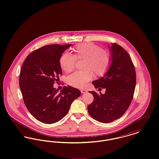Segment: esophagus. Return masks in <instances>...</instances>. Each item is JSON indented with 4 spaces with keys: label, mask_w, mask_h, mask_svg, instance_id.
I'll return each mask as SVG.
<instances>
[{
    "label": "esophagus",
    "mask_w": 159,
    "mask_h": 159,
    "mask_svg": "<svg viewBox=\"0 0 159 159\" xmlns=\"http://www.w3.org/2000/svg\"><path fill=\"white\" fill-rule=\"evenodd\" d=\"M80 92H81L82 93H86L87 91L86 89H80Z\"/></svg>",
    "instance_id": "34e87169"
}]
</instances>
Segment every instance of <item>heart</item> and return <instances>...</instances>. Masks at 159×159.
Listing matches in <instances>:
<instances>
[{
	"instance_id": "obj_1",
	"label": "heart",
	"mask_w": 159,
	"mask_h": 159,
	"mask_svg": "<svg viewBox=\"0 0 159 159\" xmlns=\"http://www.w3.org/2000/svg\"><path fill=\"white\" fill-rule=\"evenodd\" d=\"M74 53L64 52L61 57V67L66 73L75 69L77 60H83L82 71H76L68 76V84L82 88L95 76H104L110 68L112 57L110 52L93 43L78 44L73 48Z\"/></svg>"
}]
</instances>
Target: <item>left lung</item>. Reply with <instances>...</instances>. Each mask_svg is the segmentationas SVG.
Returning a JSON list of instances; mask_svg holds the SVG:
<instances>
[{
  "instance_id": "left-lung-1",
  "label": "left lung",
  "mask_w": 159,
  "mask_h": 159,
  "mask_svg": "<svg viewBox=\"0 0 159 159\" xmlns=\"http://www.w3.org/2000/svg\"><path fill=\"white\" fill-rule=\"evenodd\" d=\"M112 61L104 77L92 82L96 89H106L98 94L89 91L93 101L88 106L91 117L101 123L119 119L126 111L134 97L136 86L134 65L127 51L116 43L109 48Z\"/></svg>"
}]
</instances>
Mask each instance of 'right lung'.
Wrapping results in <instances>:
<instances>
[{
    "instance_id": "add662e5",
    "label": "right lung",
    "mask_w": 159,
    "mask_h": 159,
    "mask_svg": "<svg viewBox=\"0 0 159 159\" xmlns=\"http://www.w3.org/2000/svg\"><path fill=\"white\" fill-rule=\"evenodd\" d=\"M70 46L41 47L27 57L21 68L19 84L24 102L31 115L43 123L61 120L73 101L80 96V91L70 86H64L60 93L53 87L62 74L61 57Z\"/></svg>"
}]
</instances>
